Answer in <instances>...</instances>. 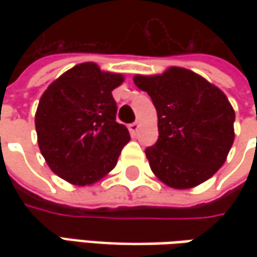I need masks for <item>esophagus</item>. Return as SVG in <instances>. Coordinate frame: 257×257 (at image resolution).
I'll return each mask as SVG.
<instances>
[{
	"label": "esophagus",
	"mask_w": 257,
	"mask_h": 257,
	"mask_svg": "<svg viewBox=\"0 0 257 257\" xmlns=\"http://www.w3.org/2000/svg\"><path fill=\"white\" fill-rule=\"evenodd\" d=\"M128 130H130V133L136 134L139 132V123L137 121H134V123L128 124Z\"/></svg>",
	"instance_id": "obj_1"
}]
</instances>
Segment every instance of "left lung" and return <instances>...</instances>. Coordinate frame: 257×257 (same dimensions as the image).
Returning <instances> with one entry per match:
<instances>
[{
	"instance_id": "obj_1",
	"label": "left lung",
	"mask_w": 257,
	"mask_h": 257,
	"mask_svg": "<svg viewBox=\"0 0 257 257\" xmlns=\"http://www.w3.org/2000/svg\"><path fill=\"white\" fill-rule=\"evenodd\" d=\"M133 80L157 110L159 140L146 149L152 172L173 189H190L210 179L234 140V110L224 93L182 67Z\"/></svg>"
}]
</instances>
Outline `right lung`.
Masks as SVG:
<instances>
[{
  "label": "right lung",
  "mask_w": 257,
  "mask_h": 257,
  "mask_svg": "<svg viewBox=\"0 0 257 257\" xmlns=\"http://www.w3.org/2000/svg\"><path fill=\"white\" fill-rule=\"evenodd\" d=\"M123 74L81 63L48 85L35 113L38 147L50 169L75 186H88L115 167L130 142L127 127L117 123L115 87Z\"/></svg>",
  "instance_id": "1"
}]
</instances>
